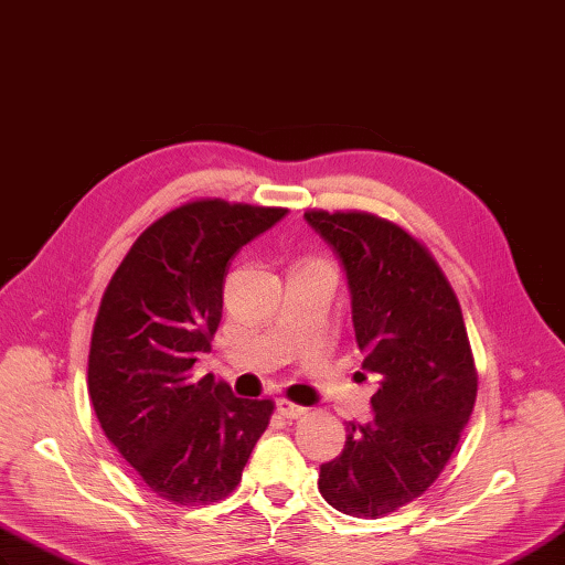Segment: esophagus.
<instances>
[{"mask_svg":"<svg viewBox=\"0 0 565 565\" xmlns=\"http://www.w3.org/2000/svg\"><path fill=\"white\" fill-rule=\"evenodd\" d=\"M278 413L282 418H287V420H295V418H302L305 413H307V408L305 406H297V404H292V401H287V398H278Z\"/></svg>","mask_w":565,"mask_h":565,"instance_id":"1","label":"esophagus"}]
</instances>
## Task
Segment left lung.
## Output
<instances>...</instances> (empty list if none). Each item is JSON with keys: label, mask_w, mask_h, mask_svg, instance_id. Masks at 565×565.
<instances>
[{"label": "left lung", "mask_w": 565, "mask_h": 565, "mask_svg": "<svg viewBox=\"0 0 565 565\" xmlns=\"http://www.w3.org/2000/svg\"><path fill=\"white\" fill-rule=\"evenodd\" d=\"M341 258L362 370L380 377L374 418L348 423L345 447L321 463L326 503L377 520L435 483L476 404V374L459 299L416 236L360 210H307Z\"/></svg>", "instance_id": "obj_1"}]
</instances>
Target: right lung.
<instances>
[{"instance_id": "1", "label": "right lung", "mask_w": 565, "mask_h": 565, "mask_svg": "<svg viewBox=\"0 0 565 565\" xmlns=\"http://www.w3.org/2000/svg\"><path fill=\"white\" fill-rule=\"evenodd\" d=\"M285 207L191 200L137 236L102 297L89 350V396L113 447L173 505L227 498L266 433L273 401L239 398L193 377L222 319L230 258Z\"/></svg>"}]
</instances>
